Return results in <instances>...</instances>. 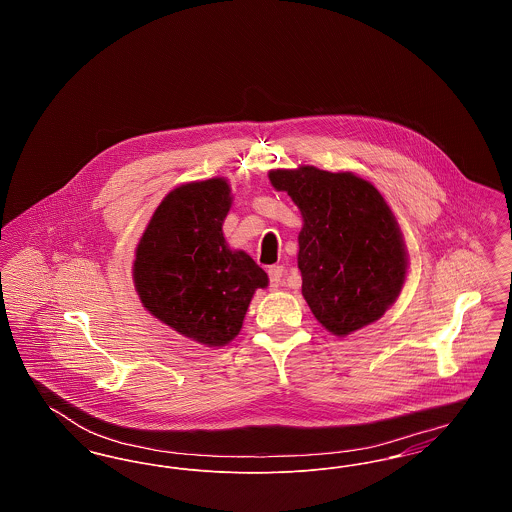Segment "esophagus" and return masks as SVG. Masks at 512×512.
Wrapping results in <instances>:
<instances>
[{"mask_svg": "<svg viewBox=\"0 0 512 512\" xmlns=\"http://www.w3.org/2000/svg\"><path fill=\"white\" fill-rule=\"evenodd\" d=\"M268 280H270L272 288H278L282 284V280H284V267H280V265L268 267Z\"/></svg>", "mask_w": 512, "mask_h": 512, "instance_id": "1", "label": "esophagus"}]
</instances>
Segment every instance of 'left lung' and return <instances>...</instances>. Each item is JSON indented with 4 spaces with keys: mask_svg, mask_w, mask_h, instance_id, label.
Wrapping results in <instances>:
<instances>
[{
    "mask_svg": "<svg viewBox=\"0 0 512 512\" xmlns=\"http://www.w3.org/2000/svg\"><path fill=\"white\" fill-rule=\"evenodd\" d=\"M299 207L301 293L318 322L347 336L382 317L407 276V249L382 194L353 172H268Z\"/></svg>",
    "mask_w": 512,
    "mask_h": 512,
    "instance_id": "left-lung-1",
    "label": "left lung"
}]
</instances>
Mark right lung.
Instances as JSON below:
<instances>
[{
	"instance_id": "right-lung-1",
	"label": "right lung",
	"mask_w": 512,
	"mask_h": 512,
	"mask_svg": "<svg viewBox=\"0 0 512 512\" xmlns=\"http://www.w3.org/2000/svg\"><path fill=\"white\" fill-rule=\"evenodd\" d=\"M230 205L224 178L178 186L155 209L132 267L147 311L209 347L240 334L253 293L268 286L267 272L224 240Z\"/></svg>"
}]
</instances>
